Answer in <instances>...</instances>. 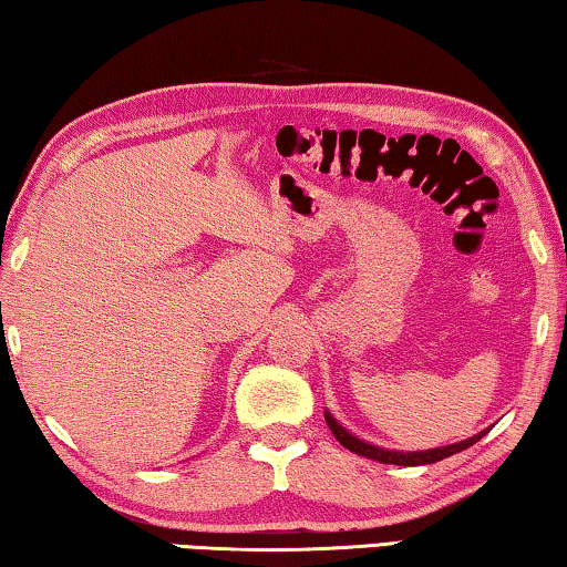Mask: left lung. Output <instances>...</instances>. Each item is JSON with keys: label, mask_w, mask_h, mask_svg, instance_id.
Listing matches in <instances>:
<instances>
[{"label": "left lung", "mask_w": 567, "mask_h": 567, "mask_svg": "<svg viewBox=\"0 0 567 567\" xmlns=\"http://www.w3.org/2000/svg\"><path fill=\"white\" fill-rule=\"evenodd\" d=\"M327 417V425L329 431L334 433V439L342 443L344 449L354 451V454L360 456H368V458H374L380 461V464H398V466H421V464H435V461L441 458H449L458 454V451H464L468 446H474V443L482 439V435H486V431L476 433L474 439L468 441H461V443H454V446H443V449H431V451H415V454H400V451H385V449H378V446H370V443H364L360 439H354V435L347 433L342 425H339L332 415L324 413Z\"/></svg>", "instance_id": "1"}]
</instances>
